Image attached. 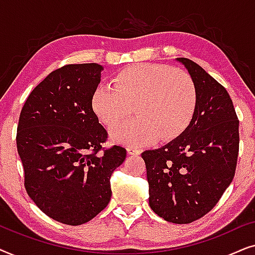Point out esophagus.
I'll return each mask as SVG.
<instances>
[{"label": "esophagus", "instance_id": "1", "mask_svg": "<svg viewBox=\"0 0 255 255\" xmlns=\"http://www.w3.org/2000/svg\"><path fill=\"white\" fill-rule=\"evenodd\" d=\"M127 151H128V155H138V154H140V149L131 147V146H128V147L127 148Z\"/></svg>", "mask_w": 255, "mask_h": 255}]
</instances>
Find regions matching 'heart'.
<instances>
[{
    "label": "heart",
    "instance_id": "1",
    "mask_svg": "<svg viewBox=\"0 0 255 255\" xmlns=\"http://www.w3.org/2000/svg\"><path fill=\"white\" fill-rule=\"evenodd\" d=\"M197 106L194 80L169 66L140 64L125 67L114 87L101 86L93 94L92 108L100 122L110 128L127 118L135 107L138 117L111 128L114 140L144 145L172 140L193 120Z\"/></svg>",
    "mask_w": 255,
    "mask_h": 255
}]
</instances>
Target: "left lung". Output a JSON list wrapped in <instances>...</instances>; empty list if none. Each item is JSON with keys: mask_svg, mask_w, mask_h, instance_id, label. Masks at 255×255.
<instances>
[{"mask_svg": "<svg viewBox=\"0 0 255 255\" xmlns=\"http://www.w3.org/2000/svg\"><path fill=\"white\" fill-rule=\"evenodd\" d=\"M197 90L193 120L162 147L141 153L148 181V203L167 222L188 224L217 204L235 176L239 121L229 93L200 65L176 58Z\"/></svg>", "mask_w": 255, "mask_h": 255, "instance_id": "obj_1", "label": "left lung"}]
</instances>
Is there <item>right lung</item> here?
<instances>
[{
    "label": "right lung",
    "mask_w": 255,
    "mask_h": 255,
    "mask_svg": "<svg viewBox=\"0 0 255 255\" xmlns=\"http://www.w3.org/2000/svg\"><path fill=\"white\" fill-rule=\"evenodd\" d=\"M99 64L66 65L34 88L20 111L17 151L34 204L67 225L89 222L111 198L110 177L127 149H102L108 133L92 108Z\"/></svg>",
    "instance_id": "add662e5"
}]
</instances>
